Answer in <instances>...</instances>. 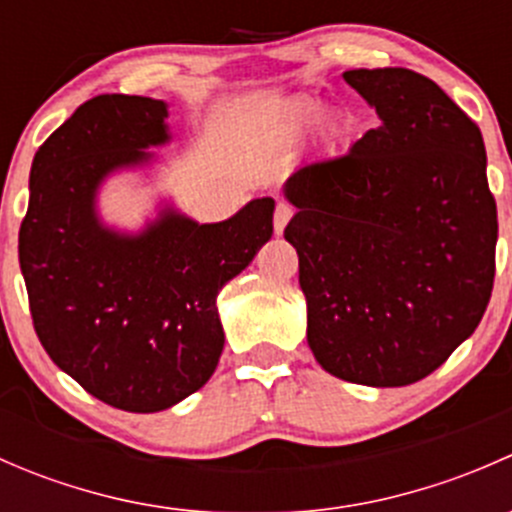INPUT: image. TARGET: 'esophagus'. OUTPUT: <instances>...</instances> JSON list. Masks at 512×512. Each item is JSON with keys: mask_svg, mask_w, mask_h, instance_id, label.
Instances as JSON below:
<instances>
[{"mask_svg": "<svg viewBox=\"0 0 512 512\" xmlns=\"http://www.w3.org/2000/svg\"><path fill=\"white\" fill-rule=\"evenodd\" d=\"M289 218H292V208H289L287 203H277V208H275V232L277 235H282V230H285Z\"/></svg>", "mask_w": 512, "mask_h": 512, "instance_id": "esophagus-1", "label": "esophagus"}]
</instances>
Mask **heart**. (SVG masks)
Returning <instances> with one entry per match:
<instances>
[{
	"instance_id": "1",
	"label": "heart",
	"mask_w": 512,
	"mask_h": 512,
	"mask_svg": "<svg viewBox=\"0 0 512 512\" xmlns=\"http://www.w3.org/2000/svg\"><path fill=\"white\" fill-rule=\"evenodd\" d=\"M322 113V106L317 101H309V98H299V101L287 103L280 113V131L287 136H297L304 128L312 126L314 121ZM324 133H327L332 141H339L349 133V121L344 118V113H332V116L324 121Z\"/></svg>"
}]
</instances>
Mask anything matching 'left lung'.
Returning a JSON list of instances; mask_svg holds the SVG:
<instances>
[{"label":"left lung","mask_w":512,"mask_h":512,"mask_svg":"<svg viewBox=\"0 0 512 512\" xmlns=\"http://www.w3.org/2000/svg\"><path fill=\"white\" fill-rule=\"evenodd\" d=\"M344 81L381 123L344 156L289 175L297 213L285 240L322 369L409 386L476 332L493 292L498 210L483 136L411 69H354Z\"/></svg>","instance_id":"8db88e82"}]
</instances>
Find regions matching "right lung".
<instances>
[{
	"mask_svg": "<svg viewBox=\"0 0 512 512\" xmlns=\"http://www.w3.org/2000/svg\"><path fill=\"white\" fill-rule=\"evenodd\" d=\"M158 98L103 94L81 103L36 151L19 265L36 337L91 396L133 414L170 409L213 376L225 334L215 299L272 237L275 200L223 223L165 208L141 235L98 223L108 173L170 141Z\"/></svg>",
	"mask_w": 512,
	"mask_h": 512,
	"instance_id": "1",
	"label": "right lung"
}]
</instances>
